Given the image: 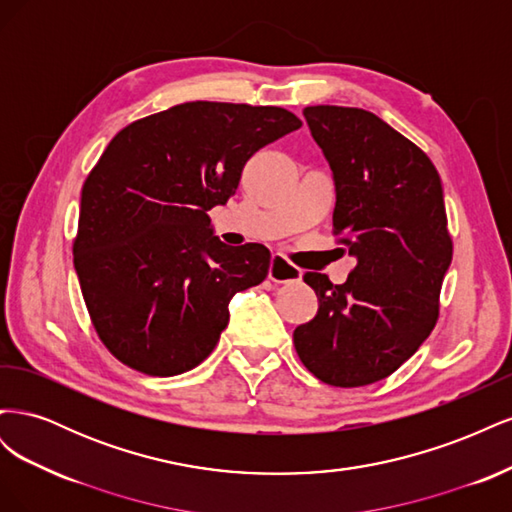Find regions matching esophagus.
<instances>
[{
	"label": "esophagus",
	"mask_w": 512,
	"mask_h": 512,
	"mask_svg": "<svg viewBox=\"0 0 512 512\" xmlns=\"http://www.w3.org/2000/svg\"><path fill=\"white\" fill-rule=\"evenodd\" d=\"M303 271L299 267L290 265V262L282 254H273L271 267H269V280L275 284H290V282H301Z\"/></svg>",
	"instance_id": "esophagus-1"
}]
</instances>
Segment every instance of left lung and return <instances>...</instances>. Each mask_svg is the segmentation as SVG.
I'll list each match as a JSON object with an SVG mask.
<instances>
[{
    "instance_id": "left-lung-1",
    "label": "left lung",
    "mask_w": 512,
    "mask_h": 512,
    "mask_svg": "<svg viewBox=\"0 0 512 512\" xmlns=\"http://www.w3.org/2000/svg\"><path fill=\"white\" fill-rule=\"evenodd\" d=\"M305 121L335 183V235L356 267L344 284L305 273L318 314L294 329V348L331 386L391 376L438 320L453 260L436 166L378 115L348 106H307Z\"/></svg>"
}]
</instances>
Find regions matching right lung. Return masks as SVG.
Returning a JSON list of instances; mask_svg holds the SVG:
<instances>
[{
  "instance_id": "right-lung-1",
  "label": "right lung",
  "mask_w": 512,
  "mask_h": 512,
  "mask_svg": "<svg viewBox=\"0 0 512 512\" xmlns=\"http://www.w3.org/2000/svg\"><path fill=\"white\" fill-rule=\"evenodd\" d=\"M301 128L280 106L185 102L123 128L83 192L74 269L91 322L121 363L177 376L203 363L237 292L265 280V245L230 247L207 211L258 149Z\"/></svg>"
}]
</instances>
